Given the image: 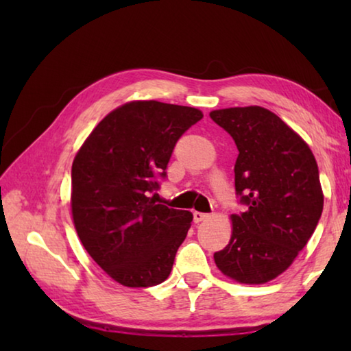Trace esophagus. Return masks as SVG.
Listing matches in <instances>:
<instances>
[{
  "instance_id": "esophagus-1",
  "label": "esophagus",
  "mask_w": 351,
  "mask_h": 351,
  "mask_svg": "<svg viewBox=\"0 0 351 351\" xmlns=\"http://www.w3.org/2000/svg\"><path fill=\"white\" fill-rule=\"evenodd\" d=\"M209 218V213H204V212H193V221L195 223H201L204 221V219Z\"/></svg>"
}]
</instances>
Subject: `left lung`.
Here are the masks:
<instances>
[{
  "instance_id": "obj_1",
  "label": "left lung",
  "mask_w": 351,
  "mask_h": 351,
  "mask_svg": "<svg viewBox=\"0 0 351 351\" xmlns=\"http://www.w3.org/2000/svg\"><path fill=\"white\" fill-rule=\"evenodd\" d=\"M210 119L239 148L235 193L246 206L232 215L229 245L213 258L237 282L266 283L289 268L322 215L317 162L305 141L261 106L217 110Z\"/></svg>"
}]
</instances>
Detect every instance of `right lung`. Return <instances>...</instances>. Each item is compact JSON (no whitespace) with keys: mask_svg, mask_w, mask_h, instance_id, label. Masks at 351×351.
Returning <instances> with one entry per match:
<instances>
[{"mask_svg":"<svg viewBox=\"0 0 351 351\" xmlns=\"http://www.w3.org/2000/svg\"><path fill=\"white\" fill-rule=\"evenodd\" d=\"M201 119L190 106L130 102L104 117L77 153L71 170L77 235L123 287H154L173 268L193 217L152 193L167 178L176 142Z\"/></svg>","mask_w":351,"mask_h":351,"instance_id":"right-lung-1","label":"right lung"}]
</instances>
